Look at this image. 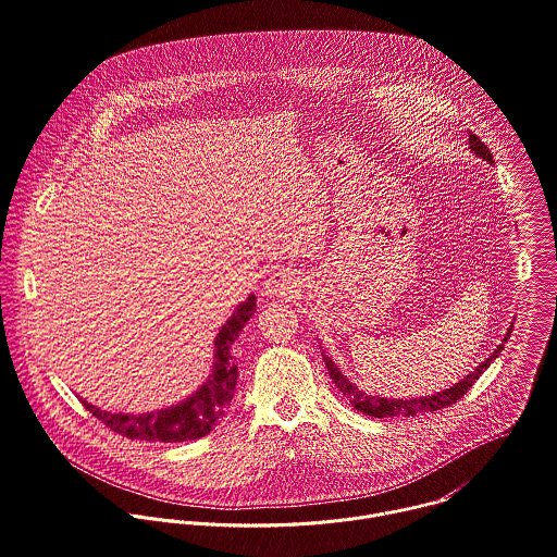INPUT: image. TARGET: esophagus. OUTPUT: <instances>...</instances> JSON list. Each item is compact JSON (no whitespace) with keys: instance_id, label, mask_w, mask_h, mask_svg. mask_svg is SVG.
<instances>
[{"instance_id":"34e87169","label":"esophagus","mask_w":557,"mask_h":557,"mask_svg":"<svg viewBox=\"0 0 557 557\" xmlns=\"http://www.w3.org/2000/svg\"><path fill=\"white\" fill-rule=\"evenodd\" d=\"M300 287V278L292 270H276L265 278L263 292L265 296H289L296 294Z\"/></svg>"}]
</instances>
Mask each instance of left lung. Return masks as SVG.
<instances>
[{"label": "left lung", "mask_w": 557, "mask_h": 557, "mask_svg": "<svg viewBox=\"0 0 557 557\" xmlns=\"http://www.w3.org/2000/svg\"><path fill=\"white\" fill-rule=\"evenodd\" d=\"M469 145H471V151H473L475 156H480V158H484L486 162L493 164V153L488 151V147H486L473 132H469ZM510 333H512V329L508 331V335H506L504 342H508ZM502 350H504V346H499L480 368H475L465 380H460V382L454 384L451 388L441 391V393H436V395L419 397V399H386V397H373V395H368V393H361L355 384H350V382L344 377V373L337 370V366H335L331 359L324 357V361H326L329 375L333 377L335 386L344 393V397H346L357 410H361L363 414H370V417H377V419H388V417H414V414H425V412L441 410V408H445V406L456 404V401L475 384V380L484 373V370H488V366L497 359V355H499Z\"/></svg>", "instance_id": "obj_1"}]
</instances>
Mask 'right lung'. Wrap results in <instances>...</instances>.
Wrapping results in <instances>:
<instances>
[{
    "label": "right lung",
    "mask_w": 557,
    "mask_h": 557,
    "mask_svg": "<svg viewBox=\"0 0 557 557\" xmlns=\"http://www.w3.org/2000/svg\"><path fill=\"white\" fill-rule=\"evenodd\" d=\"M255 311V296H248V300L233 311L215 337V363L209 380L180 406L149 414H121L101 410L86 399H82V404L112 432L132 441L180 443L209 434L231 406L237 384V363L231 348Z\"/></svg>",
    "instance_id": "add662e5"
}]
</instances>
